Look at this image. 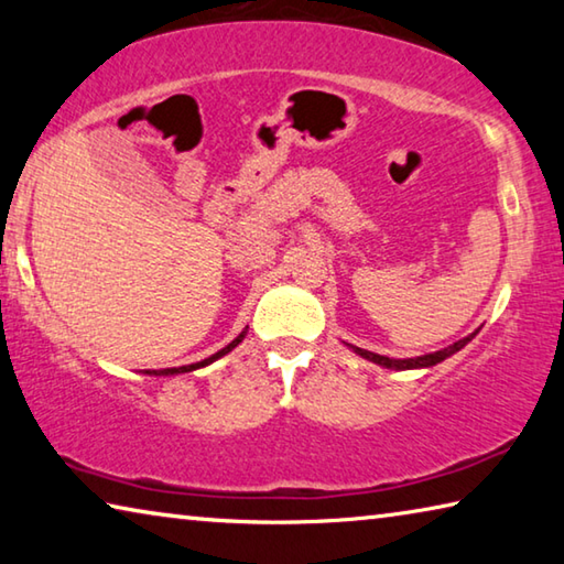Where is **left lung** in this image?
I'll use <instances>...</instances> for the list:
<instances>
[{
    "label": "left lung",
    "instance_id": "1",
    "mask_svg": "<svg viewBox=\"0 0 564 564\" xmlns=\"http://www.w3.org/2000/svg\"><path fill=\"white\" fill-rule=\"evenodd\" d=\"M475 336H477V330L470 333V336L455 340L453 346L441 348V350H435V352H425V356H415V358H388V356H378V352H370V350H362V348L350 346V343H346V346L352 348V352H358L360 358L376 362V366H383V368H390V370H417V368H433V366H437V362H443L445 358L455 356V352L460 350V348H465L467 343H470Z\"/></svg>",
    "mask_w": 564,
    "mask_h": 564
}]
</instances>
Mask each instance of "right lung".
Segmentation results:
<instances>
[{"label":"right lung","mask_w":564,"mask_h":564,"mask_svg":"<svg viewBox=\"0 0 564 564\" xmlns=\"http://www.w3.org/2000/svg\"><path fill=\"white\" fill-rule=\"evenodd\" d=\"M246 330H248V326L238 333V336L228 343L226 348H221L218 352H214V356H208V358H204V360H198V362H191V366H181V368H164V370H144L147 376H178V373H191V370H198V368H206V366H212L214 360H218V358H224L226 352H231L238 343H241L243 338H246Z\"/></svg>","instance_id":"right-lung-1"}]
</instances>
